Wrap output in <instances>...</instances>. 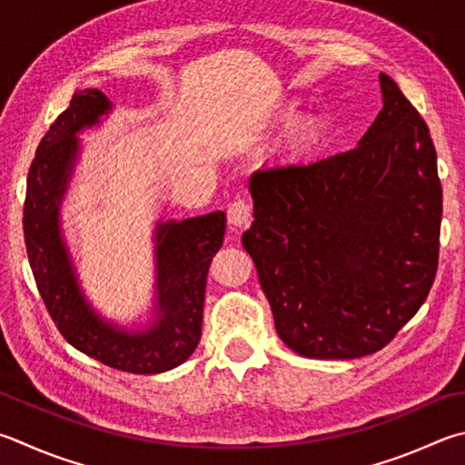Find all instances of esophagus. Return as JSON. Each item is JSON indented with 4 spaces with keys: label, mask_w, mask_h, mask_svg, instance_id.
I'll return each mask as SVG.
<instances>
[{
    "label": "esophagus",
    "mask_w": 465,
    "mask_h": 465,
    "mask_svg": "<svg viewBox=\"0 0 465 465\" xmlns=\"http://www.w3.org/2000/svg\"><path fill=\"white\" fill-rule=\"evenodd\" d=\"M227 222L235 227H243L252 222V205L248 201L238 199L227 205Z\"/></svg>",
    "instance_id": "34e87169"
}]
</instances>
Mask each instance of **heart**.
I'll list each match as a JSON object with an SVG mask.
<instances>
[{"instance_id": "obj_1", "label": "heart", "mask_w": 465, "mask_h": 465, "mask_svg": "<svg viewBox=\"0 0 465 465\" xmlns=\"http://www.w3.org/2000/svg\"><path fill=\"white\" fill-rule=\"evenodd\" d=\"M294 114H297V107L286 105L282 109L281 117H282V120L289 122V120H292ZM321 130H323V128H321V122L317 120V117H307V120H302L299 124L297 132H294V144H297L299 148H307L311 144H315V142L321 136Z\"/></svg>"}]
</instances>
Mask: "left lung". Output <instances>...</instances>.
<instances>
[{
  "instance_id": "8db88e82",
  "label": "left lung",
  "mask_w": 465,
  "mask_h": 465,
  "mask_svg": "<svg viewBox=\"0 0 465 465\" xmlns=\"http://www.w3.org/2000/svg\"><path fill=\"white\" fill-rule=\"evenodd\" d=\"M380 91L356 148L250 176L254 223L242 243L278 335L305 358L382 350L435 281L443 193L431 134L384 73Z\"/></svg>"
}]
</instances>
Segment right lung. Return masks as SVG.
<instances>
[{"label": "right lung", "mask_w": 465, "mask_h": 465, "mask_svg": "<svg viewBox=\"0 0 465 465\" xmlns=\"http://www.w3.org/2000/svg\"><path fill=\"white\" fill-rule=\"evenodd\" d=\"M109 112L112 101L101 91H77L40 140L28 173L24 240L40 297L73 348L122 372L160 374L189 360L199 345L207 272L223 243L225 213L156 225V317L148 327H117L97 315L74 274L58 209L77 163V134Z\"/></svg>", "instance_id": "1"}]
</instances>
